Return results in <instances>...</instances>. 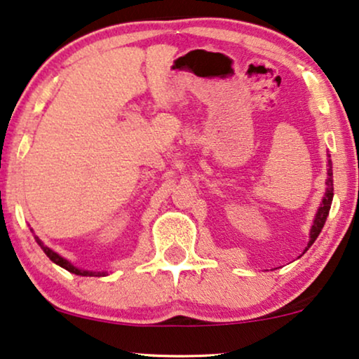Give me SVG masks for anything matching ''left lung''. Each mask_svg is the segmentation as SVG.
<instances>
[{"instance_id":"8db88e82","label":"left lung","mask_w":359,"mask_h":359,"mask_svg":"<svg viewBox=\"0 0 359 359\" xmlns=\"http://www.w3.org/2000/svg\"><path fill=\"white\" fill-rule=\"evenodd\" d=\"M330 158V154H327ZM327 180H325V194L322 196V201H320V206L319 210H317L316 213V218L312 221V226H311V232H309V242H307V247L306 250L309 249V247L314 244V241L319 237L322 228H324L325 224V219L327 216H329V211H330V206H332V200H333V172H332V161L329 159V164H327ZM304 250V252H306ZM302 252V254H304Z\"/></svg>"}]
</instances>
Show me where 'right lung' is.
I'll list each match as a JSON object with an SVG mask.
<instances>
[{
    "mask_svg": "<svg viewBox=\"0 0 359 359\" xmlns=\"http://www.w3.org/2000/svg\"><path fill=\"white\" fill-rule=\"evenodd\" d=\"M30 231H32V229H30ZM32 232H34V231H32ZM34 237H35V241H37V244L40 245V249H42V250L45 252V255H47L48 259L53 262V264H57V265L62 266V269L72 271V273L79 275V276H104V275H107V273H105V271H90V270L78 269V266H74V265L72 264V262L67 260V259H65V257H62L60 254H57V252H53L52 249H50V247L45 245L43 242L40 241L37 236H34Z\"/></svg>",
    "mask_w": 359,
    "mask_h": 359,
    "instance_id": "add662e5",
    "label": "right lung"
}]
</instances>
